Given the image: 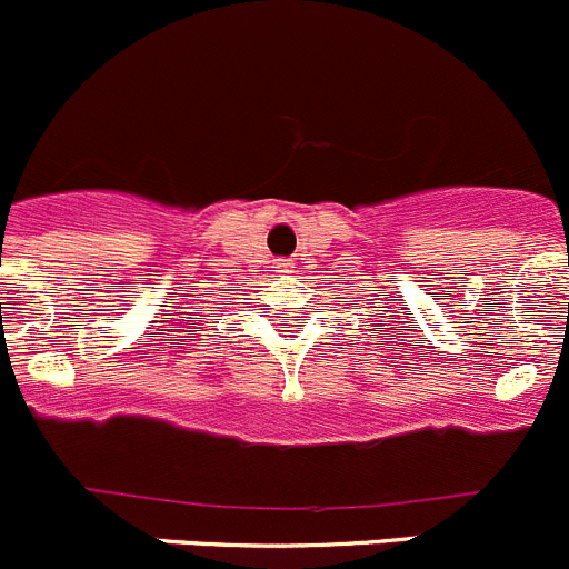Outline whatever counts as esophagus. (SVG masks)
Masks as SVG:
<instances>
[{"label":"esophagus","mask_w":569,"mask_h":569,"mask_svg":"<svg viewBox=\"0 0 569 569\" xmlns=\"http://www.w3.org/2000/svg\"><path fill=\"white\" fill-rule=\"evenodd\" d=\"M273 268L276 273H290V270H293V262H290V259H276Z\"/></svg>","instance_id":"esophagus-1"}]
</instances>
